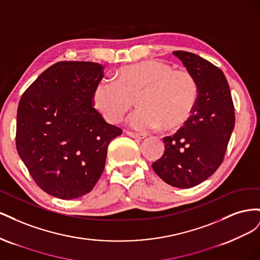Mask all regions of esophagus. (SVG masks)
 <instances>
[{
	"instance_id": "1",
	"label": "esophagus",
	"mask_w": 260,
	"mask_h": 260,
	"mask_svg": "<svg viewBox=\"0 0 260 260\" xmlns=\"http://www.w3.org/2000/svg\"><path fill=\"white\" fill-rule=\"evenodd\" d=\"M125 133L131 138L135 139H144L146 137L145 133H138V132H132V131H125Z\"/></svg>"
}]
</instances>
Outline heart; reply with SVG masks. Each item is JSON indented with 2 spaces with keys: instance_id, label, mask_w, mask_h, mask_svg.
<instances>
[{
  "instance_id": "1",
  "label": "heart",
  "mask_w": 260,
  "mask_h": 260,
  "mask_svg": "<svg viewBox=\"0 0 260 260\" xmlns=\"http://www.w3.org/2000/svg\"><path fill=\"white\" fill-rule=\"evenodd\" d=\"M199 98L194 77L161 60H145L122 67L117 81L101 79L92 102L109 122L120 121L138 100L140 108L129 118L139 130L176 129L191 117Z\"/></svg>"
}]
</instances>
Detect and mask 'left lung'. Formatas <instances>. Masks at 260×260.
Wrapping results in <instances>:
<instances>
[{"instance_id": "left-lung-1", "label": "left lung", "mask_w": 260, "mask_h": 260, "mask_svg": "<svg viewBox=\"0 0 260 260\" xmlns=\"http://www.w3.org/2000/svg\"><path fill=\"white\" fill-rule=\"evenodd\" d=\"M198 83L194 111L174 136L165 137V152L152 167L165 182L181 188L208 179L222 164L234 129V105L225 76L199 55L175 51Z\"/></svg>"}]
</instances>
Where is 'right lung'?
Wrapping results in <instances>:
<instances>
[{"instance_id": "add662e5", "label": "right lung", "mask_w": 260, "mask_h": 260, "mask_svg": "<svg viewBox=\"0 0 260 260\" xmlns=\"http://www.w3.org/2000/svg\"><path fill=\"white\" fill-rule=\"evenodd\" d=\"M104 67L58 61L23 92L17 109L16 148L44 192L61 200L89 193L105 167L109 142L122 130L93 107Z\"/></svg>"}]
</instances>
